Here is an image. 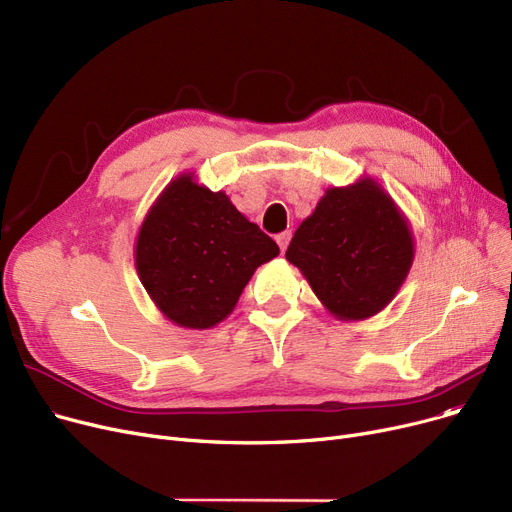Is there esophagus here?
<instances>
[{"mask_svg":"<svg viewBox=\"0 0 512 512\" xmlns=\"http://www.w3.org/2000/svg\"><path fill=\"white\" fill-rule=\"evenodd\" d=\"M290 238H292V232H290V230H286V232H282V234H278V236H276V242L280 245V251H282V253H286Z\"/></svg>","mask_w":512,"mask_h":512,"instance_id":"obj_1","label":"esophagus"}]
</instances>
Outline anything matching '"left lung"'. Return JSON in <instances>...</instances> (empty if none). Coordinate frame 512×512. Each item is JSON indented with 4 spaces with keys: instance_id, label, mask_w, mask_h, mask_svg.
Wrapping results in <instances>:
<instances>
[{
    "instance_id": "left-lung-1",
    "label": "left lung",
    "mask_w": 512,
    "mask_h": 512,
    "mask_svg": "<svg viewBox=\"0 0 512 512\" xmlns=\"http://www.w3.org/2000/svg\"><path fill=\"white\" fill-rule=\"evenodd\" d=\"M286 259L334 317L380 313L407 280L415 238L407 215L369 176L332 186L294 232Z\"/></svg>"
}]
</instances>
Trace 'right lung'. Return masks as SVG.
Listing matches in <instances>:
<instances>
[{"label": "right lung", "mask_w": 512, "mask_h": 512, "mask_svg": "<svg viewBox=\"0 0 512 512\" xmlns=\"http://www.w3.org/2000/svg\"><path fill=\"white\" fill-rule=\"evenodd\" d=\"M280 255L224 191L195 172L170 180L149 207L134 245V267L155 307L172 324L209 330L236 307L259 265Z\"/></svg>", "instance_id": "obj_1"}]
</instances>
